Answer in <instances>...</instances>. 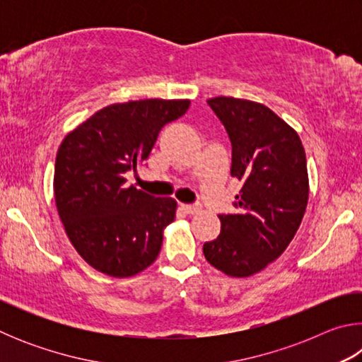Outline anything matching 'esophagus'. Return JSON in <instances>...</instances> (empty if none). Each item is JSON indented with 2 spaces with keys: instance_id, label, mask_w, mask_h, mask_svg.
Masks as SVG:
<instances>
[{
  "instance_id": "esophagus-1",
  "label": "esophagus",
  "mask_w": 362,
  "mask_h": 362,
  "mask_svg": "<svg viewBox=\"0 0 362 362\" xmlns=\"http://www.w3.org/2000/svg\"><path fill=\"white\" fill-rule=\"evenodd\" d=\"M180 211L188 214V216H193V214L199 212V207L198 206H192V204H180Z\"/></svg>"
}]
</instances>
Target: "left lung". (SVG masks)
<instances>
[{
	"instance_id": "8db88e82",
	"label": "left lung",
	"mask_w": 362,
	"mask_h": 362,
	"mask_svg": "<svg viewBox=\"0 0 362 362\" xmlns=\"http://www.w3.org/2000/svg\"><path fill=\"white\" fill-rule=\"evenodd\" d=\"M233 145L231 177L241 182L240 212L218 216L217 240L204 244L206 260L231 278L262 272L296 236L308 204L306 156L297 131L259 102L212 97Z\"/></svg>"
}]
</instances>
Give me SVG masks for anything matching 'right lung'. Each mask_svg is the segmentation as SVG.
Wrapping results in <instances>:
<instances>
[{"mask_svg": "<svg viewBox=\"0 0 362 362\" xmlns=\"http://www.w3.org/2000/svg\"><path fill=\"white\" fill-rule=\"evenodd\" d=\"M188 107V99L112 103L60 144L54 169L59 217L73 247L97 272L129 278L156 260L177 201L126 187L124 173L148 158L161 127Z\"/></svg>", "mask_w": 362, "mask_h": 362, "instance_id": "1", "label": "right lung"}]
</instances>
